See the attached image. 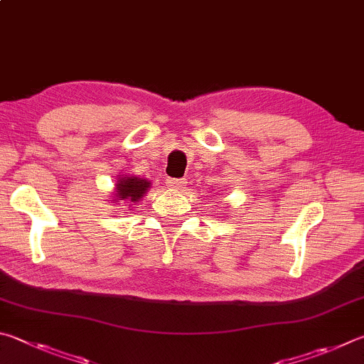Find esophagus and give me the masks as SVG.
Listing matches in <instances>:
<instances>
[{"mask_svg":"<svg viewBox=\"0 0 364 364\" xmlns=\"http://www.w3.org/2000/svg\"><path fill=\"white\" fill-rule=\"evenodd\" d=\"M188 181L184 180V178H168L167 180V186L175 189V191H183L184 188H186Z\"/></svg>","mask_w":364,"mask_h":364,"instance_id":"esophagus-1","label":"esophagus"}]
</instances>
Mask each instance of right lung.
<instances>
[{
	"label": "right lung",
	"instance_id": "obj_1",
	"mask_svg": "<svg viewBox=\"0 0 364 364\" xmlns=\"http://www.w3.org/2000/svg\"><path fill=\"white\" fill-rule=\"evenodd\" d=\"M149 188V181L141 180V178L136 176H127L121 178L119 183L116 184V197L117 200H125L129 199L130 202H136L140 197L146 193Z\"/></svg>",
	"mask_w": 364,
	"mask_h": 364
}]
</instances>
